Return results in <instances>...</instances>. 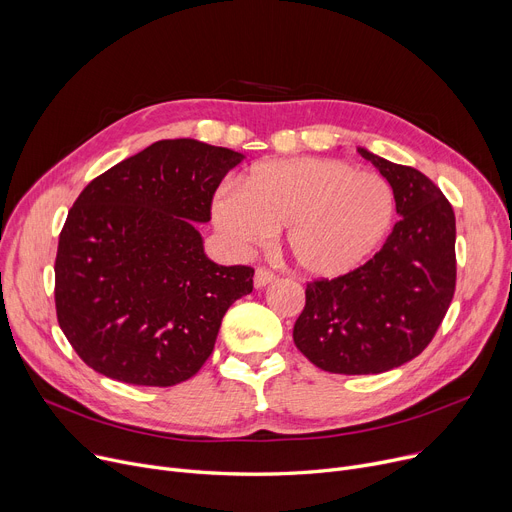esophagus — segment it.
<instances>
[{
  "instance_id": "obj_1",
  "label": "esophagus",
  "mask_w": 512,
  "mask_h": 512,
  "mask_svg": "<svg viewBox=\"0 0 512 512\" xmlns=\"http://www.w3.org/2000/svg\"><path fill=\"white\" fill-rule=\"evenodd\" d=\"M274 278L276 276L270 270H265V267H259V270L255 272L253 284H255V288H263V286H267L270 282H274Z\"/></svg>"
}]
</instances>
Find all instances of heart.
<instances>
[{"instance_id":"obj_1","label":"heart","mask_w":512,"mask_h":512,"mask_svg":"<svg viewBox=\"0 0 512 512\" xmlns=\"http://www.w3.org/2000/svg\"><path fill=\"white\" fill-rule=\"evenodd\" d=\"M390 184L338 159L265 161L240 180L238 193L213 199L215 228L238 251L263 245L284 228V249L311 278L353 272L390 230Z\"/></svg>"}]
</instances>
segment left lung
<instances>
[{
	"label": "left lung",
	"instance_id": "left-lung-1",
	"mask_svg": "<svg viewBox=\"0 0 512 512\" xmlns=\"http://www.w3.org/2000/svg\"><path fill=\"white\" fill-rule=\"evenodd\" d=\"M357 151L390 182L400 220L365 265L307 284L292 330L313 365L344 375L384 373L421 355L456 284L454 211L440 188L415 168Z\"/></svg>",
	"mask_w": 512,
	"mask_h": 512
}]
</instances>
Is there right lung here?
Instances as JSON below:
<instances>
[{
	"instance_id": "right-lung-1",
	"label": "right lung",
	"mask_w": 512,
	"mask_h": 512,
	"mask_svg": "<svg viewBox=\"0 0 512 512\" xmlns=\"http://www.w3.org/2000/svg\"><path fill=\"white\" fill-rule=\"evenodd\" d=\"M242 159L195 139L157 141L78 195L60 232L56 311L91 369L166 388L203 367L222 317L253 290V267L213 263L197 230Z\"/></svg>"
}]
</instances>
